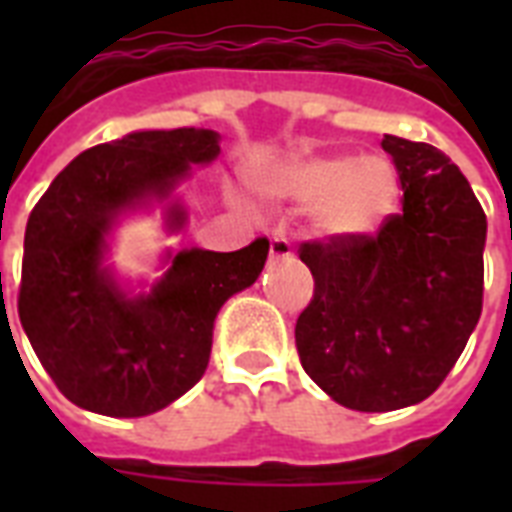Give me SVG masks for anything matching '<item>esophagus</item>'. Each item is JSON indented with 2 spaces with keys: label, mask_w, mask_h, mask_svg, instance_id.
<instances>
[{
  "label": "esophagus",
  "mask_w": 512,
  "mask_h": 512,
  "mask_svg": "<svg viewBox=\"0 0 512 512\" xmlns=\"http://www.w3.org/2000/svg\"><path fill=\"white\" fill-rule=\"evenodd\" d=\"M271 257L273 260H289V257H292V244H289L287 236H273Z\"/></svg>",
  "instance_id": "34e87169"
}]
</instances>
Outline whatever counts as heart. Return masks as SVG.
Wrapping results in <instances>:
<instances>
[{
  "mask_svg": "<svg viewBox=\"0 0 512 512\" xmlns=\"http://www.w3.org/2000/svg\"><path fill=\"white\" fill-rule=\"evenodd\" d=\"M273 188L305 204H319L321 231L329 236H364L372 233L396 209L398 175L380 156L366 159H308L292 164Z\"/></svg>",
  "mask_w": 512,
  "mask_h": 512,
  "instance_id": "obj_1",
  "label": "heart"
}]
</instances>
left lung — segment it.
<instances>
[{
	"instance_id": "1",
	"label": "left lung",
	"mask_w": 512,
	"mask_h": 512,
	"mask_svg": "<svg viewBox=\"0 0 512 512\" xmlns=\"http://www.w3.org/2000/svg\"><path fill=\"white\" fill-rule=\"evenodd\" d=\"M404 199L364 236L303 241L313 297L297 316L300 364L356 412L420 404L452 372L484 308L486 215L452 159L385 135Z\"/></svg>"
}]
</instances>
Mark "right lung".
Segmentation results:
<instances>
[{
	"mask_svg": "<svg viewBox=\"0 0 512 512\" xmlns=\"http://www.w3.org/2000/svg\"><path fill=\"white\" fill-rule=\"evenodd\" d=\"M220 154L212 130H148L84 151L31 209L18 316L68 401L108 417H146L201 380L220 305L255 284L260 236L236 252L185 249L151 295L127 297L100 268L122 209L167 196L191 164ZM183 212L172 209V225Z\"/></svg>",
	"mask_w": 512,
	"mask_h": 512,
	"instance_id": "right-lung-1",
	"label": "right lung"
}]
</instances>
